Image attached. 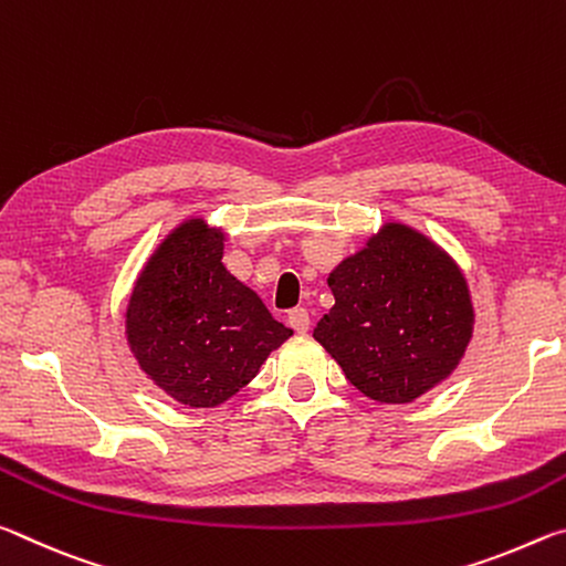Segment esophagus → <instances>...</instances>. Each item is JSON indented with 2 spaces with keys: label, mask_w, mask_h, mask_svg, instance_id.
<instances>
[{
  "label": "esophagus",
  "mask_w": 566,
  "mask_h": 566,
  "mask_svg": "<svg viewBox=\"0 0 566 566\" xmlns=\"http://www.w3.org/2000/svg\"><path fill=\"white\" fill-rule=\"evenodd\" d=\"M286 322H290V327L294 332H300V334H304L306 329H310V324H312L310 312H306L304 306H296V310H292L290 317H286Z\"/></svg>",
  "instance_id": "34e87169"
}]
</instances>
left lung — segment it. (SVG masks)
Listing matches in <instances>:
<instances>
[{"mask_svg": "<svg viewBox=\"0 0 566 566\" xmlns=\"http://www.w3.org/2000/svg\"><path fill=\"white\" fill-rule=\"evenodd\" d=\"M327 282L334 306L314 339L369 399L405 405L464 357L474 327L467 280L415 229L387 224Z\"/></svg>", "mask_w": 566, "mask_h": 566, "instance_id": "left-lung-1", "label": "left lung"}]
</instances>
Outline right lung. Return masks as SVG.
<instances>
[{"mask_svg":"<svg viewBox=\"0 0 566 566\" xmlns=\"http://www.w3.org/2000/svg\"><path fill=\"white\" fill-rule=\"evenodd\" d=\"M224 234L205 219L179 224L139 274L127 339L142 371L187 407L237 395L292 337L264 302L222 264Z\"/></svg>","mask_w":566,"mask_h":566,"instance_id":"right-lung-1","label":"right lung"}]
</instances>
